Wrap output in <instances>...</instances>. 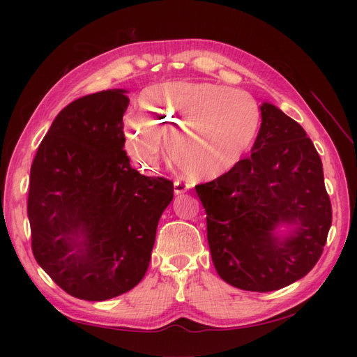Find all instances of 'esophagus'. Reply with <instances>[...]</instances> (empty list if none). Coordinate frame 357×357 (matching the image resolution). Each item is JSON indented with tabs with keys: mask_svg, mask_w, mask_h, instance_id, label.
<instances>
[{
	"mask_svg": "<svg viewBox=\"0 0 357 357\" xmlns=\"http://www.w3.org/2000/svg\"><path fill=\"white\" fill-rule=\"evenodd\" d=\"M189 188L190 186L185 181H180V180L174 181V193H177V195H178V193H185L186 190H189Z\"/></svg>",
	"mask_w": 357,
	"mask_h": 357,
	"instance_id": "obj_1",
	"label": "esophagus"
}]
</instances>
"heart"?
Instances as JSON below:
<instances>
[{
	"instance_id": "1",
	"label": "heart",
	"mask_w": 357,
	"mask_h": 357,
	"mask_svg": "<svg viewBox=\"0 0 357 357\" xmlns=\"http://www.w3.org/2000/svg\"><path fill=\"white\" fill-rule=\"evenodd\" d=\"M139 119L123 128L126 152L143 169H155L160 139L192 176L218 178L252 146L259 109L250 95L208 82L176 80L147 88L138 101Z\"/></svg>"
}]
</instances>
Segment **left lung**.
<instances>
[{"mask_svg": "<svg viewBox=\"0 0 357 357\" xmlns=\"http://www.w3.org/2000/svg\"><path fill=\"white\" fill-rule=\"evenodd\" d=\"M252 155L198 185L215 271L234 287L271 291L305 277L323 253L332 223L321 159L298 122L261 105ZM289 224V236L275 229Z\"/></svg>", "mask_w": 357, "mask_h": 357, "instance_id": "8db88e82", "label": "left lung"}]
</instances>
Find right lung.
<instances>
[{
    "label": "right lung",
    "instance_id": "obj_1",
    "mask_svg": "<svg viewBox=\"0 0 357 357\" xmlns=\"http://www.w3.org/2000/svg\"><path fill=\"white\" fill-rule=\"evenodd\" d=\"M125 89L82 96L62 109L31 165L28 219L37 264L62 290L105 301L144 277L162 213L174 197L123 150Z\"/></svg>",
    "mask_w": 357,
    "mask_h": 357
}]
</instances>
